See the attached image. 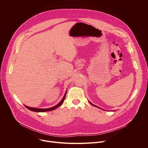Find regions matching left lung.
<instances>
[{"label": "left lung", "mask_w": 148, "mask_h": 148, "mask_svg": "<svg viewBox=\"0 0 148 148\" xmlns=\"http://www.w3.org/2000/svg\"><path fill=\"white\" fill-rule=\"evenodd\" d=\"M90 103H91V102H90ZM91 104H92V105H94V106H95V107H97V106H95V105H93V104H92V103H91Z\"/></svg>", "instance_id": "left-lung-1"}]
</instances>
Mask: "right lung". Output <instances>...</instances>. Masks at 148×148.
<instances>
[{"instance_id":"obj_1","label":"right lung","mask_w":148,"mask_h":148,"mask_svg":"<svg viewBox=\"0 0 148 148\" xmlns=\"http://www.w3.org/2000/svg\"><path fill=\"white\" fill-rule=\"evenodd\" d=\"M66 96V92L64 95V97H63L62 99H61V101L57 105H56V106L53 107H51V108H46V109H40V108H31V107H27L25 105V107L29 109V110L30 111H34V112H46V111H52V110H55L56 108H58V107H60V105L63 103V102H64V99H65V97Z\"/></svg>"}]
</instances>
